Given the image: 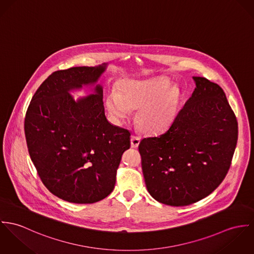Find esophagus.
<instances>
[{
	"mask_svg": "<svg viewBox=\"0 0 254 254\" xmlns=\"http://www.w3.org/2000/svg\"><path fill=\"white\" fill-rule=\"evenodd\" d=\"M139 143H140V138L139 137H137V136H131V138H130V144H131V147L132 148H137L138 147V145H139Z\"/></svg>",
	"mask_w": 254,
	"mask_h": 254,
	"instance_id": "obj_1",
	"label": "esophagus"
}]
</instances>
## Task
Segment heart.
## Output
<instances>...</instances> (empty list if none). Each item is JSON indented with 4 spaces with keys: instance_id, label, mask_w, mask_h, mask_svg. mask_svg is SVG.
<instances>
[{
    "instance_id": "heart-1",
    "label": "heart",
    "mask_w": 254,
    "mask_h": 254,
    "mask_svg": "<svg viewBox=\"0 0 254 254\" xmlns=\"http://www.w3.org/2000/svg\"><path fill=\"white\" fill-rule=\"evenodd\" d=\"M181 93L177 86H171L168 80L138 81L125 80L118 91L106 97V109L116 122L127 119L132 110L136 123L145 133H158L173 122L180 103Z\"/></svg>"
}]
</instances>
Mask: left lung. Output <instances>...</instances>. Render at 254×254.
<instances>
[{
  "label": "left lung",
  "mask_w": 254,
  "mask_h": 254,
  "mask_svg": "<svg viewBox=\"0 0 254 254\" xmlns=\"http://www.w3.org/2000/svg\"><path fill=\"white\" fill-rule=\"evenodd\" d=\"M169 129L138 146L145 184L159 202L189 205L223 181L238 140V122L223 89L202 77Z\"/></svg>",
  "instance_id": "1"
}]
</instances>
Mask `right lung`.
Listing matches in <instances>:
<instances>
[{
  "label": "right lung",
  "instance_id": "1",
  "mask_svg": "<svg viewBox=\"0 0 254 254\" xmlns=\"http://www.w3.org/2000/svg\"><path fill=\"white\" fill-rule=\"evenodd\" d=\"M107 65L53 73L35 92L25 116L29 154L39 176L50 192L69 202L107 197L122 155L130 147V132L105 116L97 82ZM83 86L94 93L74 100L70 92Z\"/></svg>",
  "mask_w": 254,
  "mask_h": 254
}]
</instances>
